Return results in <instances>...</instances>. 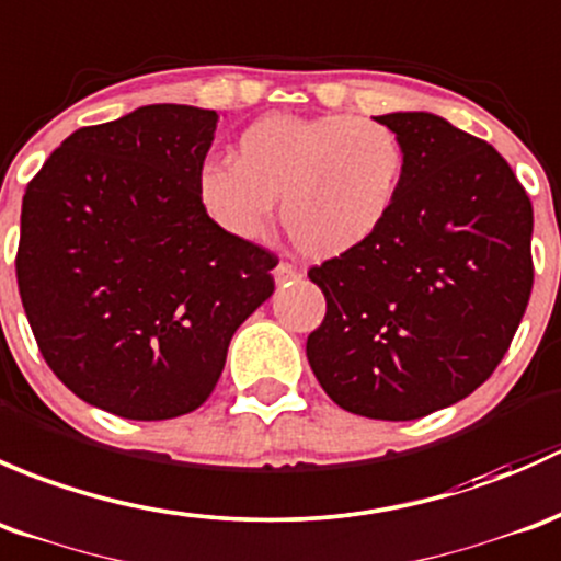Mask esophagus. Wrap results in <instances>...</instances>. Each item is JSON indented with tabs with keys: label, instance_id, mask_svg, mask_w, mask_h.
Instances as JSON below:
<instances>
[{
	"label": "esophagus",
	"instance_id": "esophagus-1",
	"mask_svg": "<svg viewBox=\"0 0 561 561\" xmlns=\"http://www.w3.org/2000/svg\"><path fill=\"white\" fill-rule=\"evenodd\" d=\"M273 278H275V283H278V286H283V283H291V280H299L302 278V273H299L297 267H291V264H286V262H280L278 267L273 270Z\"/></svg>",
	"mask_w": 561,
	"mask_h": 561
}]
</instances>
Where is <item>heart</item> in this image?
Instances as JSON below:
<instances>
[{
  "label": "heart",
  "mask_w": 561,
  "mask_h": 561,
  "mask_svg": "<svg viewBox=\"0 0 561 561\" xmlns=\"http://www.w3.org/2000/svg\"><path fill=\"white\" fill-rule=\"evenodd\" d=\"M408 156L386 124L343 113H273L240 131L229 161H205L196 199L216 227L262 238L275 202L299 253H354L383 229L405 183Z\"/></svg>",
  "instance_id": "obj_1"
}]
</instances>
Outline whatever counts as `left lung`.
Segmentation results:
<instances>
[{
	"label": "left lung",
	"mask_w": 561,
	"mask_h": 561,
	"mask_svg": "<svg viewBox=\"0 0 561 561\" xmlns=\"http://www.w3.org/2000/svg\"><path fill=\"white\" fill-rule=\"evenodd\" d=\"M375 121L405 146V183L373 240L308 273L327 297L308 362L348 413L410 421L465 400L505 356L533 294V202L440 115Z\"/></svg>",
	"instance_id": "1"
}]
</instances>
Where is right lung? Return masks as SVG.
<instances>
[{
  "label": "right lung",
  "instance_id": "obj_1",
  "mask_svg": "<svg viewBox=\"0 0 561 561\" xmlns=\"http://www.w3.org/2000/svg\"><path fill=\"white\" fill-rule=\"evenodd\" d=\"M218 113L146 105L72 131L26 186L15 275L56 378L121 419L164 421L210 397L229 340L278 259L196 199Z\"/></svg>",
  "mask_w": 561,
  "mask_h": 561
}]
</instances>
